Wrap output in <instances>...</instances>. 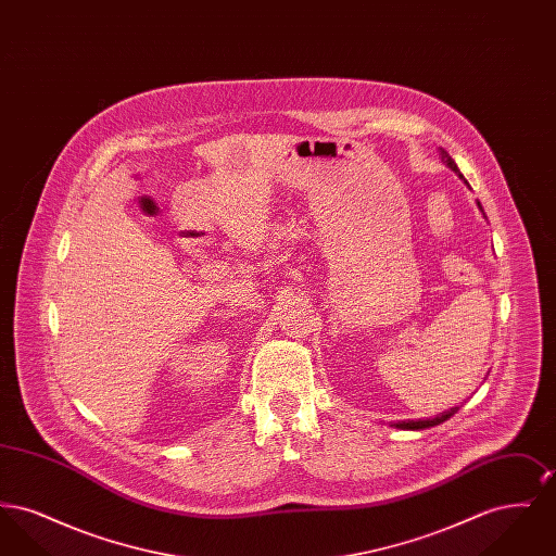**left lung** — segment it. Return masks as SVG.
I'll return each mask as SVG.
<instances>
[{
	"label": "left lung",
	"mask_w": 556,
	"mask_h": 556,
	"mask_svg": "<svg viewBox=\"0 0 556 556\" xmlns=\"http://www.w3.org/2000/svg\"><path fill=\"white\" fill-rule=\"evenodd\" d=\"M440 156L442 160L448 164L450 168L463 179V175H460V170H458V166H456V162L450 159L448 152L444 150V148H440ZM467 184V181H465ZM477 206H479V211H481V204L477 202ZM483 212V211H481ZM458 410V406H454V408H450L446 413H440L438 417H433V419H419V421H397V424H392V427H396V429H410V431H417V429H427V427H435V425L444 424V421H448L450 417L454 415Z\"/></svg>",
	"instance_id": "8db88e82"
}]
</instances>
